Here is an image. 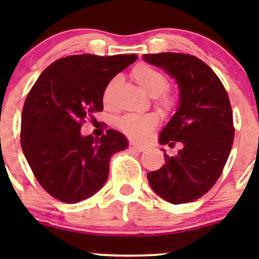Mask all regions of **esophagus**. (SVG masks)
<instances>
[{
  "instance_id": "34e87169",
  "label": "esophagus",
  "mask_w": 259,
  "mask_h": 259,
  "mask_svg": "<svg viewBox=\"0 0 259 259\" xmlns=\"http://www.w3.org/2000/svg\"><path fill=\"white\" fill-rule=\"evenodd\" d=\"M130 149H132V150H134V151H144L145 150V146L144 145H139V144H137V143H130Z\"/></svg>"
}]
</instances>
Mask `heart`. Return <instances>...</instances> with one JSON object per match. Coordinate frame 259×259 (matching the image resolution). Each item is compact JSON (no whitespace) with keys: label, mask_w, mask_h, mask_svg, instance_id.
<instances>
[{"label":"heart","mask_w":259,"mask_h":259,"mask_svg":"<svg viewBox=\"0 0 259 259\" xmlns=\"http://www.w3.org/2000/svg\"><path fill=\"white\" fill-rule=\"evenodd\" d=\"M133 77L138 85L151 98H156V104L161 109H170L174 100L168 94H161L168 88V79L163 72L146 64H139L133 69ZM119 82V77H113L105 86L103 93V103L110 105L114 89ZM159 117L156 114H126L116 120V125L130 139L137 142H144L148 139L155 127L158 126Z\"/></svg>","instance_id":"obj_1"}]
</instances>
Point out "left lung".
Here are the masks:
<instances>
[{
    "label": "left lung",
    "mask_w": 259,
    "mask_h": 259,
    "mask_svg": "<svg viewBox=\"0 0 259 259\" xmlns=\"http://www.w3.org/2000/svg\"><path fill=\"white\" fill-rule=\"evenodd\" d=\"M165 70L179 86L177 113L163 127L161 145L182 143L176 156L148 173L151 189L171 204L199 199L215 184L233 145V114L228 94L215 72L192 55L163 52L143 56Z\"/></svg>",
    "instance_id": "obj_1"
}]
</instances>
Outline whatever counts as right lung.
<instances>
[{
    "instance_id": "obj_1",
    "label": "right lung",
    "mask_w": 259,
    "mask_h": 259,
    "mask_svg": "<svg viewBox=\"0 0 259 259\" xmlns=\"http://www.w3.org/2000/svg\"><path fill=\"white\" fill-rule=\"evenodd\" d=\"M137 55L59 59L28 93L21 117V146L41 187L64 203H77L103 188L111 155L127 148L121 133L83 137L85 119L103 110V93Z\"/></svg>"
}]
</instances>
